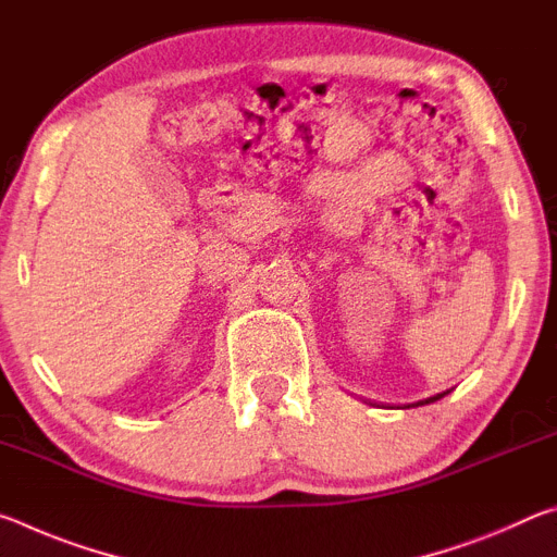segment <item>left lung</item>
Wrapping results in <instances>:
<instances>
[{"label": "left lung", "instance_id": "left-lung-1", "mask_svg": "<svg viewBox=\"0 0 557 557\" xmlns=\"http://www.w3.org/2000/svg\"><path fill=\"white\" fill-rule=\"evenodd\" d=\"M442 395H445V393H440V395H435V398H428V400H422V403H435V400L442 398ZM422 403H420V405H422Z\"/></svg>", "mask_w": 557, "mask_h": 557}]
</instances>
